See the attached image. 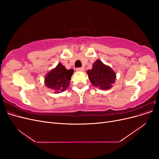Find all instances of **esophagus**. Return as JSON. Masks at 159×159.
<instances>
[{
	"instance_id": "1",
	"label": "esophagus",
	"mask_w": 159,
	"mask_h": 159,
	"mask_svg": "<svg viewBox=\"0 0 159 159\" xmlns=\"http://www.w3.org/2000/svg\"><path fill=\"white\" fill-rule=\"evenodd\" d=\"M77 71H84L85 69L84 68H77L76 69Z\"/></svg>"
}]
</instances>
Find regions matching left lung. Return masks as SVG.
Listing matches in <instances>:
<instances>
[{
  "label": "left lung",
  "mask_w": 159,
  "mask_h": 159,
  "mask_svg": "<svg viewBox=\"0 0 159 159\" xmlns=\"http://www.w3.org/2000/svg\"><path fill=\"white\" fill-rule=\"evenodd\" d=\"M87 74L91 84L103 90L111 88L117 78L113 70L99 60L94 62L92 69L88 70Z\"/></svg>",
  "instance_id": "1"
}]
</instances>
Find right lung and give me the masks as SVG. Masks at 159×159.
Wrapping results in <instances>:
<instances>
[{"instance_id": "add662e5", "label": "right lung", "mask_w": 159, "mask_h": 159, "mask_svg": "<svg viewBox=\"0 0 159 159\" xmlns=\"http://www.w3.org/2000/svg\"><path fill=\"white\" fill-rule=\"evenodd\" d=\"M73 74V70H67L64 66L59 63L46 75L45 85L54 91L55 93L63 92L69 87Z\"/></svg>"}]
</instances>
